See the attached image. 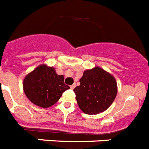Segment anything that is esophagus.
I'll return each mask as SVG.
<instances>
[{"mask_svg":"<svg viewBox=\"0 0 149 149\" xmlns=\"http://www.w3.org/2000/svg\"><path fill=\"white\" fill-rule=\"evenodd\" d=\"M76 87L75 84H73L72 85H71V87H71V89H72V90H73V89H74V87Z\"/></svg>","mask_w":149,"mask_h":149,"instance_id":"34e87169","label":"esophagus"}]
</instances>
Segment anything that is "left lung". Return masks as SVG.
I'll list each match as a JSON object with an SVG mask.
<instances>
[{
  "mask_svg": "<svg viewBox=\"0 0 149 149\" xmlns=\"http://www.w3.org/2000/svg\"><path fill=\"white\" fill-rule=\"evenodd\" d=\"M80 83L74 92L77 105L85 114L103 112L117 96L118 86L114 77L98 66L85 70Z\"/></svg>",
  "mask_w": 149,
  "mask_h": 149,
  "instance_id": "obj_1",
  "label": "left lung"
}]
</instances>
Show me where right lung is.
<instances>
[{
	"label": "right lung",
	"mask_w": 149,
	"mask_h": 149,
	"mask_svg": "<svg viewBox=\"0 0 149 149\" xmlns=\"http://www.w3.org/2000/svg\"><path fill=\"white\" fill-rule=\"evenodd\" d=\"M25 96L35 105L49 108L59 101L62 93L70 88L64 83V76L58 75L55 68L40 65L23 80Z\"/></svg>",
	"instance_id": "right-lung-1"
}]
</instances>
